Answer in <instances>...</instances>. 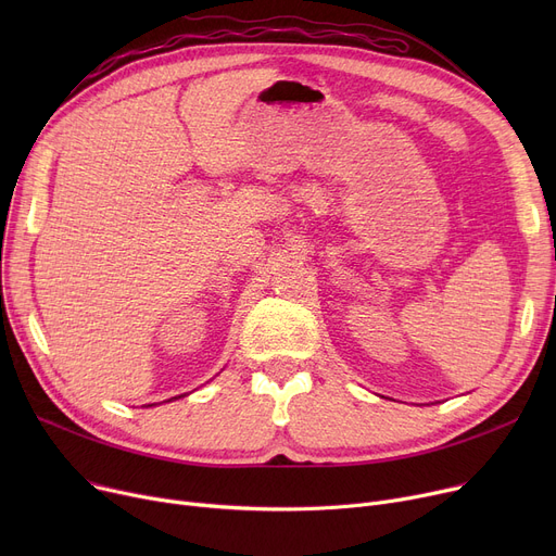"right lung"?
<instances>
[{"mask_svg": "<svg viewBox=\"0 0 556 556\" xmlns=\"http://www.w3.org/2000/svg\"><path fill=\"white\" fill-rule=\"evenodd\" d=\"M182 396H187V394H180V396H173V399H168V401H175V399H182ZM151 405H155V403H151Z\"/></svg>", "mask_w": 556, "mask_h": 556, "instance_id": "1", "label": "right lung"}]
</instances>
